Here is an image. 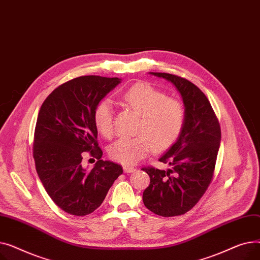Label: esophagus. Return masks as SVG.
<instances>
[{
	"instance_id": "obj_1",
	"label": "esophagus",
	"mask_w": 260,
	"mask_h": 260,
	"mask_svg": "<svg viewBox=\"0 0 260 260\" xmlns=\"http://www.w3.org/2000/svg\"><path fill=\"white\" fill-rule=\"evenodd\" d=\"M123 171H124V173H126V174H129V173L135 172L136 170L132 167H123Z\"/></svg>"
}]
</instances>
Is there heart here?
Masks as SVG:
<instances>
[{
  "label": "heart",
  "instance_id": "obj_1",
  "mask_svg": "<svg viewBox=\"0 0 260 260\" xmlns=\"http://www.w3.org/2000/svg\"><path fill=\"white\" fill-rule=\"evenodd\" d=\"M122 102L140 115L136 137H123L115 141L108 148L113 160L124 166H133L153 147L156 151H165L173 145L180 136L184 121L183 104L173 98H167L162 90L148 83H137L122 95ZM93 124L105 138H112L114 127V109L111 101L104 99L94 106Z\"/></svg>",
  "mask_w": 260,
  "mask_h": 260
}]
</instances>
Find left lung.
<instances>
[{"mask_svg": "<svg viewBox=\"0 0 260 260\" xmlns=\"http://www.w3.org/2000/svg\"><path fill=\"white\" fill-rule=\"evenodd\" d=\"M151 74L170 81L178 89L185 121L179 138L159 159L172 168L142 169L151 178L142 199L144 206L159 216H179L196 206L212 182L221 129L207 95L192 82L172 74Z\"/></svg>", "mask_w": 260, "mask_h": 260, "instance_id": "8db88e82", "label": "left lung"}]
</instances>
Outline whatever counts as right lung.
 I'll return each instance as SVG.
<instances>
[{
	"label": "right lung",
	"instance_id": "1",
	"mask_svg": "<svg viewBox=\"0 0 260 260\" xmlns=\"http://www.w3.org/2000/svg\"><path fill=\"white\" fill-rule=\"evenodd\" d=\"M119 83V78L78 77L52 90L40 108L32 147L36 170L49 197L68 214L97 210L123 173L121 166L101 159L92 120L94 106ZM85 151L99 159L90 171L80 163Z\"/></svg>",
	"mask_w": 260,
	"mask_h": 260
}]
</instances>
